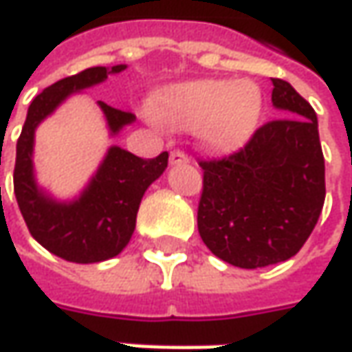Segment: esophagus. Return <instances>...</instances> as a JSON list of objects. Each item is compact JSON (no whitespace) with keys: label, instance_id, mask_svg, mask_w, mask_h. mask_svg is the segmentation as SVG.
<instances>
[{"label":"esophagus","instance_id":"esophagus-1","mask_svg":"<svg viewBox=\"0 0 352 352\" xmlns=\"http://www.w3.org/2000/svg\"><path fill=\"white\" fill-rule=\"evenodd\" d=\"M188 162H190V157L185 152H181V150H173L171 155H169V164L171 165H183L188 164Z\"/></svg>","mask_w":352,"mask_h":352}]
</instances>
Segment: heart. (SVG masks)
<instances>
[{
    "label": "heart",
    "instance_id": "obj_1",
    "mask_svg": "<svg viewBox=\"0 0 352 352\" xmlns=\"http://www.w3.org/2000/svg\"><path fill=\"white\" fill-rule=\"evenodd\" d=\"M152 115L175 130L199 128L202 144L214 152H234L259 126L263 97L259 87L245 79H197L157 93Z\"/></svg>",
    "mask_w": 352,
    "mask_h": 352
}]
</instances>
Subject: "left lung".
Returning a JSON list of instances; mask_svg holds the SVG:
<instances>
[{"instance_id": "8db88e82", "label": "left lung", "mask_w": 352, "mask_h": 352, "mask_svg": "<svg viewBox=\"0 0 352 352\" xmlns=\"http://www.w3.org/2000/svg\"><path fill=\"white\" fill-rule=\"evenodd\" d=\"M271 99L283 118L257 128L239 152L199 164V234L216 257L239 269L294 257L325 200L316 111L285 79L273 78Z\"/></svg>"}]
</instances>
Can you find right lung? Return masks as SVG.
<instances>
[{"mask_svg": "<svg viewBox=\"0 0 352 352\" xmlns=\"http://www.w3.org/2000/svg\"><path fill=\"white\" fill-rule=\"evenodd\" d=\"M124 64L87 67L76 76L60 79L32 99L25 126L17 140L13 187L19 210L31 236L62 259L72 263H99L116 257L126 248L136 228V214L146 188L167 167L169 153L142 160L118 146H111L103 164L79 199L58 202L38 188L32 173L34 130L72 93L93 87L118 74ZM111 134L134 122V115L99 101Z\"/></svg>", "mask_w": 352, "mask_h": 352, "instance_id": "add662e5", "label": "right lung"}]
</instances>
